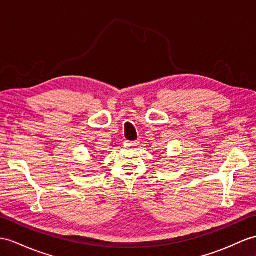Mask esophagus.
Here are the masks:
<instances>
[{"mask_svg": "<svg viewBox=\"0 0 256 256\" xmlns=\"http://www.w3.org/2000/svg\"><path fill=\"white\" fill-rule=\"evenodd\" d=\"M126 144L129 146H136L139 144V142L138 141H126Z\"/></svg>", "mask_w": 256, "mask_h": 256, "instance_id": "1", "label": "esophagus"}]
</instances>
